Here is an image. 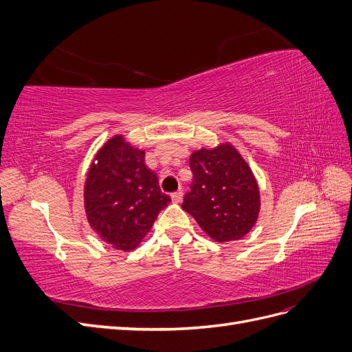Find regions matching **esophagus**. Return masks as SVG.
Returning <instances> with one entry per match:
<instances>
[{"label": "esophagus", "instance_id": "obj_1", "mask_svg": "<svg viewBox=\"0 0 352 352\" xmlns=\"http://www.w3.org/2000/svg\"><path fill=\"white\" fill-rule=\"evenodd\" d=\"M182 198H184V192H182V190H177V192L172 194V201L176 202V204H177V202L182 201Z\"/></svg>", "mask_w": 352, "mask_h": 352}]
</instances>
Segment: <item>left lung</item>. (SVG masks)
Masks as SVG:
<instances>
[{
  "label": "left lung",
  "instance_id": "obj_1",
  "mask_svg": "<svg viewBox=\"0 0 352 352\" xmlns=\"http://www.w3.org/2000/svg\"><path fill=\"white\" fill-rule=\"evenodd\" d=\"M194 173L182 208L216 242L243 238L258 220L260 188L250 164L230 142L199 148L189 157Z\"/></svg>",
  "mask_w": 352,
  "mask_h": 352
}]
</instances>
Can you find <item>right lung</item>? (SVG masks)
Listing matches in <instances>:
<instances>
[{
	"label": "right lung",
	"mask_w": 352,
	"mask_h": 352,
	"mask_svg": "<svg viewBox=\"0 0 352 352\" xmlns=\"http://www.w3.org/2000/svg\"><path fill=\"white\" fill-rule=\"evenodd\" d=\"M170 202L157 175L145 166V151L124 135H114L95 153L83 186L85 214L101 241L132 251Z\"/></svg>",
	"instance_id": "right-lung-1"
}]
</instances>
